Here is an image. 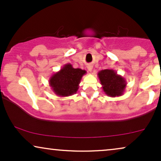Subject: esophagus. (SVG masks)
I'll return each instance as SVG.
<instances>
[{"label": "esophagus", "instance_id": "esophagus-1", "mask_svg": "<svg viewBox=\"0 0 161 161\" xmlns=\"http://www.w3.org/2000/svg\"><path fill=\"white\" fill-rule=\"evenodd\" d=\"M87 70H88V71L91 72V71H92V70H93V66L91 65V64H88V65L87 66Z\"/></svg>", "mask_w": 161, "mask_h": 161}]
</instances>
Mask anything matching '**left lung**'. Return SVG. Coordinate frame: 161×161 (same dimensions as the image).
Instances as JSON below:
<instances>
[{"mask_svg": "<svg viewBox=\"0 0 161 161\" xmlns=\"http://www.w3.org/2000/svg\"><path fill=\"white\" fill-rule=\"evenodd\" d=\"M103 90L105 94L111 97H119L123 94L126 87L125 78L113 69H105L98 73Z\"/></svg>", "mask_w": 161, "mask_h": 161, "instance_id": "1", "label": "left lung"}]
</instances>
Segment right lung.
Returning <instances> with one entry per match:
<instances>
[{"label":"right lung","instance_id":"add662e5","mask_svg":"<svg viewBox=\"0 0 161 161\" xmlns=\"http://www.w3.org/2000/svg\"><path fill=\"white\" fill-rule=\"evenodd\" d=\"M85 74V70L74 68L72 64L68 63L52 75L49 79V85L55 94L62 97H69L77 92L81 79Z\"/></svg>","mask_w":161,"mask_h":161}]
</instances>
